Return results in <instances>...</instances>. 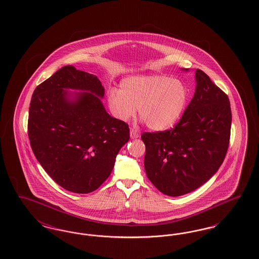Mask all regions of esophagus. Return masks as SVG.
Segmentation results:
<instances>
[{"label": "esophagus", "instance_id": "34e87169", "mask_svg": "<svg viewBox=\"0 0 259 259\" xmlns=\"http://www.w3.org/2000/svg\"><path fill=\"white\" fill-rule=\"evenodd\" d=\"M130 136H131L132 139H137V138L140 137V133H139L138 130H136L134 128H131L130 129Z\"/></svg>", "mask_w": 259, "mask_h": 259}]
</instances>
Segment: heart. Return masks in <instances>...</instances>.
<instances>
[{
	"label": "heart",
	"mask_w": 259,
	"mask_h": 259,
	"mask_svg": "<svg viewBox=\"0 0 259 259\" xmlns=\"http://www.w3.org/2000/svg\"><path fill=\"white\" fill-rule=\"evenodd\" d=\"M111 113L128 121L138 108L140 117L149 129L163 131L176 123L184 113L189 92L185 83L164 74L131 75L120 83V89L108 92Z\"/></svg>",
	"instance_id": "b5f03b06"
}]
</instances>
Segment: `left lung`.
Returning a JSON list of instances; mask_svg holds the SVG:
<instances>
[{"label":"left lung","mask_w":259,"mask_h":259,"mask_svg":"<svg viewBox=\"0 0 259 259\" xmlns=\"http://www.w3.org/2000/svg\"><path fill=\"white\" fill-rule=\"evenodd\" d=\"M195 93L171 129L144 132L148 180L168 196L195 190L217 172L227 153L232 113L228 96L196 70Z\"/></svg>","instance_id":"left-lung-1"}]
</instances>
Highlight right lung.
<instances>
[{
	"label": "right lung",
	"instance_id": "right-lung-1",
	"mask_svg": "<svg viewBox=\"0 0 259 259\" xmlns=\"http://www.w3.org/2000/svg\"><path fill=\"white\" fill-rule=\"evenodd\" d=\"M65 89L79 93L74 101ZM105 88L96 75L62 67L32 95L28 136L37 161L66 190L87 194L111 175L119 149L128 142V124L103 106Z\"/></svg>",
	"mask_w": 259,
	"mask_h": 259
}]
</instances>
